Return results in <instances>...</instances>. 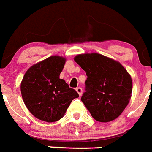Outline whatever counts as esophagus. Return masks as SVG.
I'll list each match as a JSON object with an SVG mask.
<instances>
[{"mask_svg": "<svg viewBox=\"0 0 152 152\" xmlns=\"http://www.w3.org/2000/svg\"><path fill=\"white\" fill-rule=\"evenodd\" d=\"M76 91H77V93H78L80 96H81L82 94V88H81V87H77V88H76Z\"/></svg>", "mask_w": 152, "mask_h": 152, "instance_id": "34e87169", "label": "esophagus"}]
</instances>
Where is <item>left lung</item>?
Returning <instances> with one entry per match:
<instances>
[{
  "label": "left lung",
  "mask_w": 152,
  "mask_h": 152,
  "mask_svg": "<svg viewBox=\"0 0 152 152\" xmlns=\"http://www.w3.org/2000/svg\"><path fill=\"white\" fill-rule=\"evenodd\" d=\"M75 61L86 72V92L82 101L98 122L117 118L130 100L133 82L119 62L98 53H85Z\"/></svg>",
  "instance_id": "8db88e82"
}]
</instances>
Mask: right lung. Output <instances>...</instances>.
<instances>
[{"label":"right lung","mask_w":152,"mask_h":152,"mask_svg":"<svg viewBox=\"0 0 152 152\" xmlns=\"http://www.w3.org/2000/svg\"><path fill=\"white\" fill-rule=\"evenodd\" d=\"M66 59L50 56L33 65L24 75L20 89L27 109L34 117L47 122L64 117L73 99L79 96L59 75Z\"/></svg>","instance_id":"1"}]
</instances>
